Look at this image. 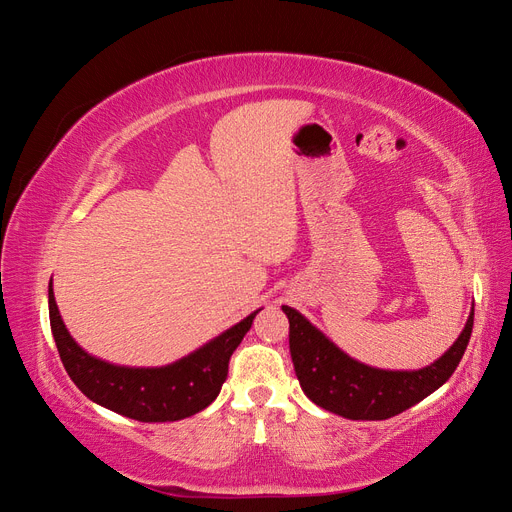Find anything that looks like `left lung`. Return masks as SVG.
<instances>
[{
    "label": "left lung",
    "instance_id": "left-lung-1",
    "mask_svg": "<svg viewBox=\"0 0 512 512\" xmlns=\"http://www.w3.org/2000/svg\"><path fill=\"white\" fill-rule=\"evenodd\" d=\"M282 309L290 322V356L303 393L316 406L350 421H384L438 391L457 369L474 327L472 307L466 327L440 359L421 369H380L352 359L297 309Z\"/></svg>",
    "mask_w": 512,
    "mask_h": 512
}]
</instances>
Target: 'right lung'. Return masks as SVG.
Segmentation results:
<instances>
[{
  "instance_id": "1",
  "label": "right lung",
  "mask_w": 512,
  "mask_h": 512,
  "mask_svg": "<svg viewBox=\"0 0 512 512\" xmlns=\"http://www.w3.org/2000/svg\"><path fill=\"white\" fill-rule=\"evenodd\" d=\"M258 312L260 309L175 363L128 367L102 361L74 342L57 309L53 280L49 284L51 331L68 376L94 404L141 423L181 421L205 410L220 395L230 356Z\"/></svg>"
}]
</instances>
